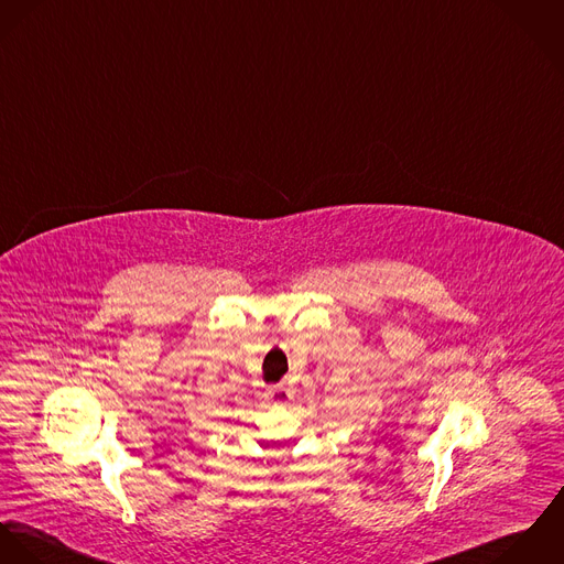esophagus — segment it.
I'll return each mask as SVG.
<instances>
[{"mask_svg": "<svg viewBox=\"0 0 564 564\" xmlns=\"http://www.w3.org/2000/svg\"><path fill=\"white\" fill-rule=\"evenodd\" d=\"M265 395H268L272 402H276V404H283V402L290 400V391H288L283 384H270V387L265 389Z\"/></svg>", "mask_w": 564, "mask_h": 564, "instance_id": "obj_1", "label": "esophagus"}]
</instances>
